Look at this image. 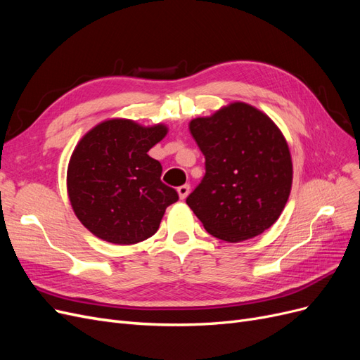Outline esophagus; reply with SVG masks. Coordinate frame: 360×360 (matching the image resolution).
Wrapping results in <instances>:
<instances>
[{
    "instance_id": "1",
    "label": "esophagus",
    "mask_w": 360,
    "mask_h": 360,
    "mask_svg": "<svg viewBox=\"0 0 360 360\" xmlns=\"http://www.w3.org/2000/svg\"><path fill=\"white\" fill-rule=\"evenodd\" d=\"M189 191H191V186L189 184H183V186H180V188H177V193H179V197H180V200H184L189 195Z\"/></svg>"
}]
</instances>
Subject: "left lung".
<instances>
[{
  "label": "left lung",
  "instance_id": "8db88e82",
  "mask_svg": "<svg viewBox=\"0 0 360 360\" xmlns=\"http://www.w3.org/2000/svg\"><path fill=\"white\" fill-rule=\"evenodd\" d=\"M189 132L205 158V176L186 202L205 231L236 243L269 230L292 184L288 143L274 120L231 102L191 120Z\"/></svg>",
  "mask_w": 360,
  "mask_h": 360
}]
</instances>
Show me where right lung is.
I'll use <instances>...</instances> for the list:
<instances>
[{
    "label": "right lung",
    "instance_id": "add662e5",
    "mask_svg": "<svg viewBox=\"0 0 360 360\" xmlns=\"http://www.w3.org/2000/svg\"><path fill=\"white\" fill-rule=\"evenodd\" d=\"M168 126L108 118L76 144L68 165V195L79 222L97 238L135 245L153 236L177 192L160 181V163L148 150Z\"/></svg>",
    "mask_w": 360,
    "mask_h": 360
}]
</instances>
